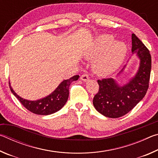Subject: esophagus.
<instances>
[{
  "label": "esophagus",
  "instance_id": "34e87169",
  "mask_svg": "<svg viewBox=\"0 0 158 158\" xmlns=\"http://www.w3.org/2000/svg\"><path fill=\"white\" fill-rule=\"evenodd\" d=\"M81 79L82 80V81H89V76L88 75V74H82L81 77Z\"/></svg>",
  "mask_w": 158,
  "mask_h": 158
}]
</instances>
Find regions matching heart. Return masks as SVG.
<instances>
[{"mask_svg": "<svg viewBox=\"0 0 158 158\" xmlns=\"http://www.w3.org/2000/svg\"><path fill=\"white\" fill-rule=\"evenodd\" d=\"M127 48L122 42H116L107 34L98 35L85 52V57L94 60L93 69L102 76H107L116 72L123 63Z\"/></svg>", "mask_w": 158, "mask_h": 158, "instance_id": "obj_1", "label": "heart"}]
</instances>
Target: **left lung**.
<instances>
[{"label": "left lung", "mask_w": 158, "mask_h": 158, "mask_svg": "<svg viewBox=\"0 0 158 158\" xmlns=\"http://www.w3.org/2000/svg\"><path fill=\"white\" fill-rule=\"evenodd\" d=\"M132 52L139 59L135 76L121 85L109 78L98 80L99 91L93 98V106L99 113L111 118L124 116L142 100L148 89L151 69V56L142 42L132 35ZM124 68L118 75L123 73Z\"/></svg>", "instance_id": "1"}]
</instances>
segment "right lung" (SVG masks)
I'll return each mask as SVG.
<instances>
[{"label": "right lung", "mask_w": 158, "mask_h": 158, "mask_svg": "<svg viewBox=\"0 0 158 158\" xmlns=\"http://www.w3.org/2000/svg\"><path fill=\"white\" fill-rule=\"evenodd\" d=\"M79 75H75L69 79H65L50 95L37 100H28L18 95L12 89L10 82L11 92L17 98L23 106L32 113L37 115H50L56 113L63 107L69 97V87L72 82L77 81Z\"/></svg>", "instance_id": "right-lung-1"}]
</instances>
